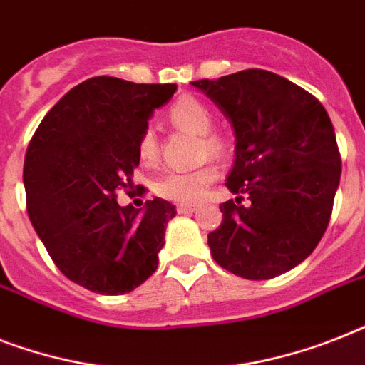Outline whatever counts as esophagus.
I'll list each match as a JSON object with an SVG mask.
<instances>
[{
  "mask_svg": "<svg viewBox=\"0 0 365 365\" xmlns=\"http://www.w3.org/2000/svg\"><path fill=\"white\" fill-rule=\"evenodd\" d=\"M197 210V206L195 205H180L178 206V212H180V214H191V212H195Z\"/></svg>",
  "mask_w": 365,
  "mask_h": 365,
  "instance_id": "esophagus-1",
  "label": "esophagus"
}]
</instances>
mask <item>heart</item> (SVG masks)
Wrapping results in <instances>:
<instances>
[{
    "mask_svg": "<svg viewBox=\"0 0 365 365\" xmlns=\"http://www.w3.org/2000/svg\"><path fill=\"white\" fill-rule=\"evenodd\" d=\"M172 125L183 130L200 134V157H225L229 153V142L222 134L212 132L214 115L208 106L193 96L178 98L168 110ZM138 159L143 166H155L159 160V142L151 128H145L138 140ZM220 176V170L214 163L195 168L189 172H166L157 178L153 183V191L163 199L178 202V205H195L205 199L206 191Z\"/></svg>",
    "mask_w": 365,
    "mask_h": 365,
    "instance_id": "obj_1",
    "label": "heart"
}]
</instances>
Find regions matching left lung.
Returning <instances> with one entry per match:
<instances>
[{
  "label": "left lung",
  "mask_w": 365,
  "mask_h": 365,
  "mask_svg": "<svg viewBox=\"0 0 365 365\" xmlns=\"http://www.w3.org/2000/svg\"><path fill=\"white\" fill-rule=\"evenodd\" d=\"M235 130V165L208 235L212 257L237 277L267 280L317 248L339 187L341 155L328 111L305 88L267 70L191 83Z\"/></svg>",
  "instance_id": "8db88e82"
}]
</instances>
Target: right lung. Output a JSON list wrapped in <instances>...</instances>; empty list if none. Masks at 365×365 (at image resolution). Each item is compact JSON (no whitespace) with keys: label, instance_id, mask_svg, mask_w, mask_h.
<instances>
[{"label":"right lung","instance_id":"add662e5","mask_svg":"<svg viewBox=\"0 0 365 365\" xmlns=\"http://www.w3.org/2000/svg\"><path fill=\"white\" fill-rule=\"evenodd\" d=\"M176 85L91 77L53 106L24 159L26 208L54 265L83 288L128 294L159 265L176 206L155 197L119 206L132 185L138 140ZM130 193V191H126Z\"/></svg>","mask_w":365,"mask_h":365}]
</instances>
